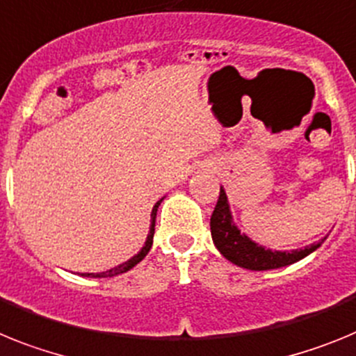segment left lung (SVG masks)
Masks as SVG:
<instances>
[{"instance_id": "8db88e82", "label": "left lung", "mask_w": 356, "mask_h": 356, "mask_svg": "<svg viewBox=\"0 0 356 356\" xmlns=\"http://www.w3.org/2000/svg\"><path fill=\"white\" fill-rule=\"evenodd\" d=\"M211 238L215 247L220 251L225 259L249 270H270L292 265L299 259L307 258L308 254L319 249L326 236L317 243H310L305 249H293V251H272L264 245L252 242L245 233H240L236 224L233 222V215L229 209V200L225 195V190L220 186V195L211 215Z\"/></svg>"}]
</instances>
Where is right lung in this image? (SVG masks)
I'll return each instance as SVG.
<instances>
[{
  "label": "right lung",
  "mask_w": 356,
  "mask_h": 356,
  "mask_svg": "<svg viewBox=\"0 0 356 356\" xmlns=\"http://www.w3.org/2000/svg\"><path fill=\"white\" fill-rule=\"evenodd\" d=\"M163 202V199L157 200L156 206L152 208V213H150V231H148V236L147 240H145V245L141 247V251L138 252V254L132 256L131 259H127L125 264H120L118 267H113L109 268V270L105 272H86V274H80V276H88V277H113V276H118V274H123V272L131 270L132 267H136V265L140 264L141 259L145 258V256L148 254V251H150V247H152V242H154V231H156V215H157V208H159V204Z\"/></svg>",
  "instance_id": "obj_1"
}]
</instances>
